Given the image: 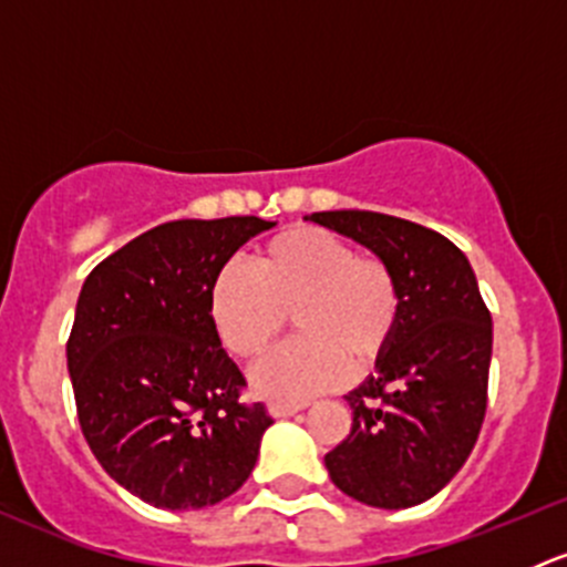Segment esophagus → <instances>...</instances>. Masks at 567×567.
I'll list each match as a JSON object with an SVG mask.
<instances>
[{
  "mask_svg": "<svg viewBox=\"0 0 567 567\" xmlns=\"http://www.w3.org/2000/svg\"><path fill=\"white\" fill-rule=\"evenodd\" d=\"M301 409H305V405H299V403H271L268 405V414H271L274 420H285V416L299 414Z\"/></svg>",
  "mask_w": 567,
  "mask_h": 567,
  "instance_id": "1",
  "label": "esophagus"
}]
</instances>
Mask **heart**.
Here are the masks:
<instances>
[{
	"instance_id": "heart-1",
	"label": "heart",
	"mask_w": 567,
	"mask_h": 567,
	"mask_svg": "<svg viewBox=\"0 0 567 567\" xmlns=\"http://www.w3.org/2000/svg\"><path fill=\"white\" fill-rule=\"evenodd\" d=\"M208 316L233 357L266 351L293 316L301 340L277 348L251 368L249 386L274 403H307L375 362L392 342L400 288L379 257H362L320 227H293L257 251L255 271L241 262L219 268L208 290Z\"/></svg>"
}]
</instances>
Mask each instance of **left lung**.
I'll return each mask as SVG.
<instances>
[{"mask_svg":"<svg viewBox=\"0 0 567 567\" xmlns=\"http://www.w3.org/2000/svg\"><path fill=\"white\" fill-rule=\"evenodd\" d=\"M392 268L400 318L392 342L346 394L351 433L326 455L342 494L381 511L436 496L458 474L485 416L491 312L466 255L439 233L370 210L305 216Z\"/></svg>","mask_w":567,"mask_h":567,"instance_id":"1","label":"left lung"}]
</instances>
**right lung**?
Wrapping results in <instances>:
<instances>
[{"label": "right lung", "mask_w": 567, "mask_h": 567, "mask_svg": "<svg viewBox=\"0 0 567 567\" xmlns=\"http://www.w3.org/2000/svg\"><path fill=\"white\" fill-rule=\"evenodd\" d=\"M277 221L181 219L142 233L84 279L68 373L79 425L114 483L162 511L236 494L271 425L238 400L244 375L221 348L208 290L221 266Z\"/></svg>", "instance_id": "add662e5"}]
</instances>
